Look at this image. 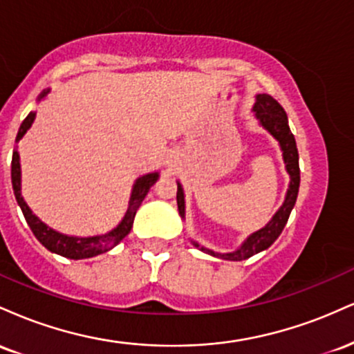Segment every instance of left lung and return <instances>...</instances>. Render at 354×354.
<instances>
[{"instance_id":"left-lung-1","label":"left lung","mask_w":354,"mask_h":354,"mask_svg":"<svg viewBox=\"0 0 354 354\" xmlns=\"http://www.w3.org/2000/svg\"><path fill=\"white\" fill-rule=\"evenodd\" d=\"M256 120L259 121V124L270 131L276 140H278L279 146H281L283 151V160L286 165V171L290 174V186H288L286 198L281 208L276 211V214L271 218V221L268 223L265 228L258 230L256 233L250 234L243 245L238 250L231 251V253H214V251L208 250V248L200 246L196 241H191L194 246L200 248L201 251L208 253L211 256H216L221 259H230V261H243V259L251 258V256L259 253V251L270 248L273 243L278 239L279 234L284 226H286L288 218H290L291 209H293L296 198H298L299 191V156H298V148H296V141L293 133H291L290 124H288V116L281 108V104L276 101L273 96L270 95H258L256 96V103L253 106ZM176 201H178V211H180L181 218H185V191L183 186L178 183V193H176Z\"/></svg>"}]
</instances>
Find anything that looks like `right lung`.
I'll use <instances>...</instances> for the list:
<instances>
[{"instance_id": "1", "label": "right lung", "mask_w": 354, "mask_h": 354, "mask_svg": "<svg viewBox=\"0 0 354 354\" xmlns=\"http://www.w3.org/2000/svg\"><path fill=\"white\" fill-rule=\"evenodd\" d=\"M48 93H50V89H44L41 95L38 96V101L43 100ZM35 116L36 113L31 111L30 115L24 118L21 126H19L18 135H16V143H18V141L26 135L28 129L31 128V124H33L35 121ZM158 178H160V173H148L145 174V176L138 178L135 185H133L131 198H129V205L124 213V218L121 219L120 225H118L116 228H113L109 233L98 234V236H88V238L68 236V234L58 233V231H55L48 225H44L41 219L36 216V214H33V211L30 209V206L26 205V201H24L21 196V166H19V154L16 148L13 151V160H11V183H13L16 201H18L19 208L23 211L28 226H30L31 231H33L36 239H38L46 250H50L51 253L61 254L64 256V258H70V259L93 258V256H98L101 253H106V251L113 250V248H115L118 243H120L121 239L131 231L136 211L141 206V203H143L146 194H148L149 188H151L154 183L158 181Z\"/></svg>"}]
</instances>
